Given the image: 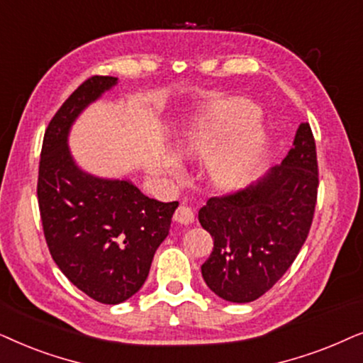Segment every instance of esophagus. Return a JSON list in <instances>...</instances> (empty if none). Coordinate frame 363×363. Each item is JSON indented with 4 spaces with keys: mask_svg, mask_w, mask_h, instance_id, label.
Returning <instances> with one entry per match:
<instances>
[{
    "mask_svg": "<svg viewBox=\"0 0 363 363\" xmlns=\"http://www.w3.org/2000/svg\"><path fill=\"white\" fill-rule=\"evenodd\" d=\"M174 220H176L177 224H182V225L192 224V222H194V211L184 204L179 206L176 212H174Z\"/></svg>",
    "mask_w": 363,
    "mask_h": 363,
    "instance_id": "34e87169",
    "label": "esophagus"
}]
</instances>
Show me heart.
<instances>
[{"label": "heart", "mask_w": 363, "mask_h": 363, "mask_svg": "<svg viewBox=\"0 0 363 363\" xmlns=\"http://www.w3.org/2000/svg\"><path fill=\"white\" fill-rule=\"evenodd\" d=\"M257 116L250 101L227 99L207 123L184 134L182 151L194 161H214L211 177L219 189H239L252 176L267 146V131Z\"/></svg>", "instance_id": "obj_1"}]
</instances>
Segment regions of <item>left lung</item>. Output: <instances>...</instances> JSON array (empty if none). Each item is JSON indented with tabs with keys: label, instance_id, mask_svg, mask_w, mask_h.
I'll list each match as a JSON object with an SVG mask.
<instances>
[{
	"label": "left lung",
	"instance_id": "8db88e82",
	"mask_svg": "<svg viewBox=\"0 0 363 363\" xmlns=\"http://www.w3.org/2000/svg\"><path fill=\"white\" fill-rule=\"evenodd\" d=\"M317 151L308 123L292 149L247 189L211 197L199 222L214 239L202 264L207 287L227 302L264 296L287 272L306 242L317 202Z\"/></svg>",
	"mask_w": 363,
	"mask_h": 363
}]
</instances>
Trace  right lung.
I'll list each match as a JSON object with an SVG mask.
<instances>
[{
  "label": "right lung",
  "instance_id": "right-lung-1",
  "mask_svg": "<svg viewBox=\"0 0 363 363\" xmlns=\"http://www.w3.org/2000/svg\"><path fill=\"white\" fill-rule=\"evenodd\" d=\"M116 84L118 77L94 76L65 101L45 133L38 176L52 260L81 292L109 306L131 298L146 282L179 206L149 199L128 177L86 172L72 157V124Z\"/></svg>",
  "mask_w": 363,
  "mask_h": 363
}]
</instances>
